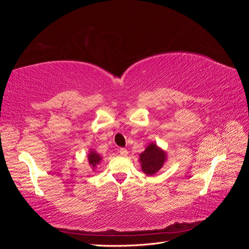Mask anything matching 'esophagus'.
<instances>
[{
  "instance_id": "obj_1",
  "label": "esophagus",
  "mask_w": 249,
  "mask_h": 249,
  "mask_svg": "<svg viewBox=\"0 0 249 249\" xmlns=\"http://www.w3.org/2000/svg\"><path fill=\"white\" fill-rule=\"evenodd\" d=\"M119 154H120V156L126 157L127 154H129V152H127V150H126L125 148H119Z\"/></svg>"
}]
</instances>
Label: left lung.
I'll return each instance as SVG.
<instances>
[{"label": "left lung", "mask_w": 249, "mask_h": 249, "mask_svg": "<svg viewBox=\"0 0 249 249\" xmlns=\"http://www.w3.org/2000/svg\"><path fill=\"white\" fill-rule=\"evenodd\" d=\"M167 161V153L152 142L146 146L144 152L139 155V162L142 171L146 176H154Z\"/></svg>", "instance_id": "obj_1"}]
</instances>
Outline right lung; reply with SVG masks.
Listing matches in <instances>:
<instances>
[{
    "instance_id": "add662e5",
    "label": "right lung",
    "mask_w": 249,
    "mask_h": 249,
    "mask_svg": "<svg viewBox=\"0 0 249 249\" xmlns=\"http://www.w3.org/2000/svg\"><path fill=\"white\" fill-rule=\"evenodd\" d=\"M87 158H88V163L90 165V167L92 168V170H95V167L103 160L102 156L99 153H96L94 149H91V148L89 149V153H88Z\"/></svg>"
}]
</instances>
